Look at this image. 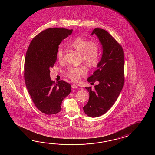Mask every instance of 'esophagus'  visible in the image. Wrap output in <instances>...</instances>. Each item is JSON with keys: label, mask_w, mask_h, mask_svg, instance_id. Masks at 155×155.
<instances>
[{"label": "esophagus", "mask_w": 155, "mask_h": 155, "mask_svg": "<svg viewBox=\"0 0 155 155\" xmlns=\"http://www.w3.org/2000/svg\"><path fill=\"white\" fill-rule=\"evenodd\" d=\"M71 87H72V89H76L78 87V86L76 85L75 84H73L71 85Z\"/></svg>", "instance_id": "esophagus-1"}]
</instances>
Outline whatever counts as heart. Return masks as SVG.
Wrapping results in <instances>:
<instances>
[{"label": "heart", "instance_id": "obj_1", "mask_svg": "<svg viewBox=\"0 0 155 155\" xmlns=\"http://www.w3.org/2000/svg\"><path fill=\"white\" fill-rule=\"evenodd\" d=\"M70 48L76 50L80 53V60L89 65L97 63L99 58V44L95 41L87 39L76 37L69 44ZM64 52L62 48H59L57 51V59L63 61ZM87 73V69L83 65L70 68L66 73V75L73 81H78L80 76H85Z\"/></svg>", "mask_w": 155, "mask_h": 155}]
</instances>
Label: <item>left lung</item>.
<instances>
[{"label": "left lung", "mask_w": 155, "mask_h": 155, "mask_svg": "<svg viewBox=\"0 0 155 155\" xmlns=\"http://www.w3.org/2000/svg\"><path fill=\"white\" fill-rule=\"evenodd\" d=\"M95 34L102 45L101 59L97 69L87 79L88 82H97L89 92L88 102L83 110L87 115L97 117L105 114L115 102L124 84V58L122 46L107 31L95 28L91 35Z\"/></svg>", "instance_id": "1"}]
</instances>
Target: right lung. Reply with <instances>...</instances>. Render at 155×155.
Masks as SVG:
<instances>
[{
	"instance_id": "obj_1",
	"label": "right lung",
	"mask_w": 155,
	"mask_h": 155,
	"mask_svg": "<svg viewBox=\"0 0 155 155\" xmlns=\"http://www.w3.org/2000/svg\"><path fill=\"white\" fill-rule=\"evenodd\" d=\"M72 32V29L61 28L47 29L33 38L26 51V88L37 109L46 115L60 112L63 100L71 92L69 83L63 80L55 83L51 80L50 68L56 62L60 44Z\"/></svg>"
}]
</instances>
